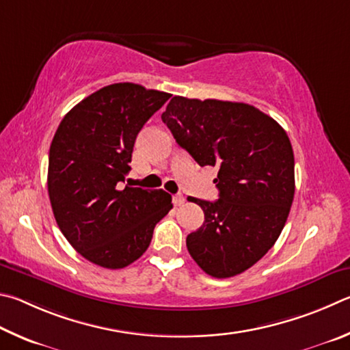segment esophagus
<instances>
[{
    "label": "esophagus",
    "instance_id": "34e87169",
    "mask_svg": "<svg viewBox=\"0 0 350 350\" xmlns=\"http://www.w3.org/2000/svg\"><path fill=\"white\" fill-rule=\"evenodd\" d=\"M172 201H174L175 206H181L186 200H185V197H183V195H174V198H172Z\"/></svg>",
    "mask_w": 350,
    "mask_h": 350
}]
</instances>
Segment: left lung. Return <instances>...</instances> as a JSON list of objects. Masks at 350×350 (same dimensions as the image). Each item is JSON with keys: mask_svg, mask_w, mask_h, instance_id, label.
Segmentation results:
<instances>
[{"mask_svg": "<svg viewBox=\"0 0 350 350\" xmlns=\"http://www.w3.org/2000/svg\"><path fill=\"white\" fill-rule=\"evenodd\" d=\"M161 120L200 165H217V201L189 198L204 223L186 238L203 271L229 278L267 254L295 193V159L277 121L250 104L174 96Z\"/></svg>", "mask_w": 350, "mask_h": 350, "instance_id": "left-lung-1", "label": "left lung"}]
</instances>
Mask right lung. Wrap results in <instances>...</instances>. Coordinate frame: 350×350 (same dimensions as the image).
Listing matches in <instances>:
<instances>
[{
	"label": "right lung",
	"instance_id": "add662e5",
	"mask_svg": "<svg viewBox=\"0 0 350 350\" xmlns=\"http://www.w3.org/2000/svg\"><path fill=\"white\" fill-rule=\"evenodd\" d=\"M169 98L139 84H110L78 103L55 132L47 172L53 215L72 247L96 266L132 265L172 209L163 189L121 186L138 132Z\"/></svg>",
	"mask_w": 350,
	"mask_h": 350
}]
</instances>
